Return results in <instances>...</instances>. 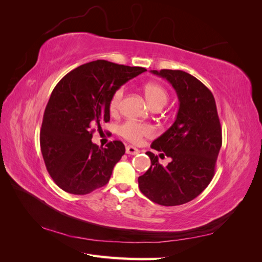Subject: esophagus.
Instances as JSON below:
<instances>
[{
    "label": "esophagus",
    "mask_w": 262,
    "mask_h": 262,
    "mask_svg": "<svg viewBox=\"0 0 262 262\" xmlns=\"http://www.w3.org/2000/svg\"><path fill=\"white\" fill-rule=\"evenodd\" d=\"M125 152H126V154H130V155H137V154H139L140 150L132 145H128L125 147Z\"/></svg>",
    "instance_id": "34e87169"
}]
</instances>
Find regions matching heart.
Listing matches in <instances>:
<instances>
[{
    "label": "heart",
    "mask_w": 262,
    "mask_h": 262,
    "mask_svg": "<svg viewBox=\"0 0 262 262\" xmlns=\"http://www.w3.org/2000/svg\"><path fill=\"white\" fill-rule=\"evenodd\" d=\"M144 95L146 100L152 108H163L168 101V92L166 91L164 86L157 84V83H147L143 87ZM124 90L123 87H120L117 91L114 92L112 95V98L109 101V112L110 114L116 115L119 109H120L121 100L123 97ZM119 133L123 137L125 140H128L132 143H139L144 137H149L153 134L152 126L141 123L137 121H125L120 126H119Z\"/></svg>",
    "instance_id": "1"
}]
</instances>
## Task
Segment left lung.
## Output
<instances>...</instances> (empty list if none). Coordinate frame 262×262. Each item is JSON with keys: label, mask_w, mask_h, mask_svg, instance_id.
Returning a JSON list of instances; mask_svg holds the SVG:
<instances>
[{"label": "left lung", "mask_w": 262, "mask_h": 262, "mask_svg": "<svg viewBox=\"0 0 262 262\" xmlns=\"http://www.w3.org/2000/svg\"><path fill=\"white\" fill-rule=\"evenodd\" d=\"M150 72L172 85L179 109L175 122L150 145L170 157V163L163 166L157 155L146 152L150 167L139 177V188L150 201L173 207L193 200L209 186L222 146V129L213 94L198 78L180 70Z\"/></svg>", "instance_id": "obj_1"}]
</instances>
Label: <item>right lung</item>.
I'll list each match as a JSON object with an SVG mask.
<instances>
[{
	"instance_id": "1",
	"label": "right lung",
	"mask_w": 262,
	"mask_h": 262,
	"mask_svg": "<svg viewBox=\"0 0 262 262\" xmlns=\"http://www.w3.org/2000/svg\"><path fill=\"white\" fill-rule=\"evenodd\" d=\"M145 71L97 60L71 71L54 87L45 109L40 147L47 170L62 190L87 194L107 185L125 147L121 141L99 147L92 142L93 133L110 120L114 92Z\"/></svg>"
}]
</instances>
